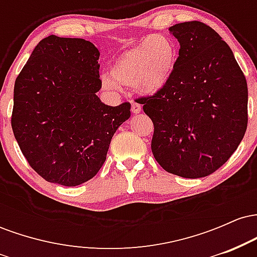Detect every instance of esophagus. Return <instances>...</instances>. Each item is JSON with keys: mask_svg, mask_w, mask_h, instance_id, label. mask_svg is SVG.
<instances>
[{"mask_svg": "<svg viewBox=\"0 0 257 257\" xmlns=\"http://www.w3.org/2000/svg\"><path fill=\"white\" fill-rule=\"evenodd\" d=\"M141 111H143V106H141L140 104H138V102L132 101V112H133V113L138 114V113H140Z\"/></svg>", "mask_w": 257, "mask_h": 257, "instance_id": "obj_1", "label": "esophagus"}]
</instances>
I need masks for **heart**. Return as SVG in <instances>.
I'll return each mask as SVG.
<instances>
[{
    "instance_id": "obj_1",
    "label": "heart",
    "mask_w": 257,
    "mask_h": 257,
    "mask_svg": "<svg viewBox=\"0 0 257 257\" xmlns=\"http://www.w3.org/2000/svg\"><path fill=\"white\" fill-rule=\"evenodd\" d=\"M176 60L178 52L172 38L153 34L120 53L112 64L111 72L100 75V83L112 95H119L123 85H132L144 95H155L169 84Z\"/></svg>"
}]
</instances>
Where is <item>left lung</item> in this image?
Here are the masks:
<instances>
[{
	"label": "left lung",
	"instance_id": "8db88e82",
	"mask_svg": "<svg viewBox=\"0 0 257 257\" xmlns=\"http://www.w3.org/2000/svg\"><path fill=\"white\" fill-rule=\"evenodd\" d=\"M180 43L169 84L139 99L155 125L151 150L174 175L198 179L228 161L247 124V85L222 37L200 22L173 25Z\"/></svg>",
	"mask_w": 257,
	"mask_h": 257
}]
</instances>
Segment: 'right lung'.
I'll return each instance as SVG.
<instances>
[{
  "instance_id": "obj_1",
  "label": "right lung",
  "mask_w": 257,
  "mask_h": 257,
  "mask_svg": "<svg viewBox=\"0 0 257 257\" xmlns=\"http://www.w3.org/2000/svg\"><path fill=\"white\" fill-rule=\"evenodd\" d=\"M100 53L83 38L55 35L32 51L14 84L12 128L32 169L44 180L77 186L96 175L131 104L105 105Z\"/></svg>"
}]
</instances>
